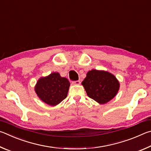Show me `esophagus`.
<instances>
[{"mask_svg": "<svg viewBox=\"0 0 151 151\" xmlns=\"http://www.w3.org/2000/svg\"><path fill=\"white\" fill-rule=\"evenodd\" d=\"M72 83L73 84V85H80L81 81H73Z\"/></svg>", "mask_w": 151, "mask_h": 151, "instance_id": "esophagus-1", "label": "esophagus"}]
</instances>
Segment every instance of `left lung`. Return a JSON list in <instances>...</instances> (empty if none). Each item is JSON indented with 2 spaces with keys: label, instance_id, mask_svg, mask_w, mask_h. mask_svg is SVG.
I'll use <instances>...</instances> for the list:
<instances>
[{
  "label": "left lung",
  "instance_id": "8db88e82",
  "mask_svg": "<svg viewBox=\"0 0 151 151\" xmlns=\"http://www.w3.org/2000/svg\"><path fill=\"white\" fill-rule=\"evenodd\" d=\"M87 95L100 104H105L114 98L119 89L115 76L103 70H92L82 82Z\"/></svg>",
  "mask_w": 151,
  "mask_h": 151
}]
</instances>
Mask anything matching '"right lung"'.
<instances>
[{"instance_id":"add662e5","label":"right lung","mask_w":151,"mask_h":151,"mask_svg":"<svg viewBox=\"0 0 151 151\" xmlns=\"http://www.w3.org/2000/svg\"><path fill=\"white\" fill-rule=\"evenodd\" d=\"M69 86L70 83L67 78L61 77L58 73H53L38 81L35 91L43 102L50 106H55L66 98Z\"/></svg>"}]
</instances>
